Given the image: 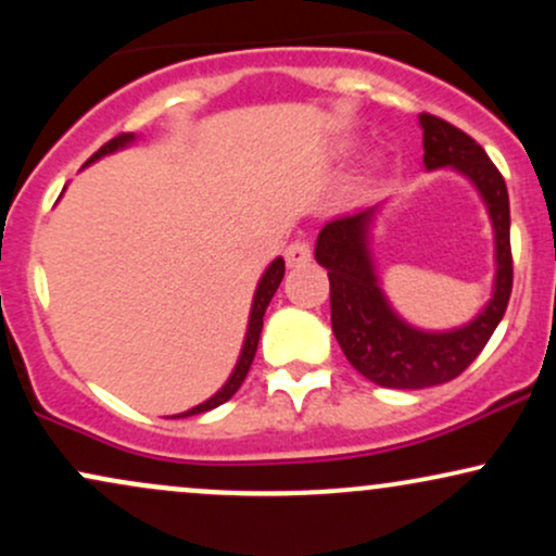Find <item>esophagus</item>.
<instances>
[{"label": "esophagus", "mask_w": 556, "mask_h": 556, "mask_svg": "<svg viewBox=\"0 0 556 556\" xmlns=\"http://www.w3.org/2000/svg\"><path fill=\"white\" fill-rule=\"evenodd\" d=\"M285 261L287 266H305L311 261V245L305 240H295L285 248Z\"/></svg>", "instance_id": "obj_1"}]
</instances>
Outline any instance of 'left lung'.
Masks as SVG:
<instances>
[{
    "label": "left lung",
    "instance_id": "left-lung-1",
    "mask_svg": "<svg viewBox=\"0 0 556 556\" xmlns=\"http://www.w3.org/2000/svg\"><path fill=\"white\" fill-rule=\"evenodd\" d=\"M426 169L452 167L468 177L486 203L494 227V290L481 314L446 331L413 327L392 308L379 285L371 229L381 206L340 216L318 232L316 261L329 274L331 331L344 358L374 384L389 389H426L452 381L478 358L500 327L513 292L509 251V195L486 151L455 125L420 114Z\"/></svg>",
    "mask_w": 556,
    "mask_h": 556
}]
</instances>
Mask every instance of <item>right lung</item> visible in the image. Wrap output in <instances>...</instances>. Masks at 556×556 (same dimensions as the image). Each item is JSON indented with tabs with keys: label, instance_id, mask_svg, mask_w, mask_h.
<instances>
[{
	"label": "right lung",
	"instance_id": "obj_1",
	"mask_svg": "<svg viewBox=\"0 0 556 556\" xmlns=\"http://www.w3.org/2000/svg\"><path fill=\"white\" fill-rule=\"evenodd\" d=\"M132 140H136V132H123V136L112 138L110 143L101 146V149L96 151L91 159H88L86 167H88V164H93L96 159H101V156H106V154H114V151L125 149V146H130ZM282 277H285V258L279 256V258L271 261L269 269H266L264 277L258 279L256 292H253V305H251V316H248V329H245V340H242L240 358H238V363H235L232 374H229V379L225 381V387H222L216 394H212V397H208L206 402H201V405L190 407V410H185V413H177V416H172V418H188V416H198V413L214 410V407H219L222 402H227L235 392H238L242 381H245L248 371H251L253 358H256L258 337H261V329H264V314H266V308H269L274 292H277V287H279V282H282Z\"/></svg>",
	"mask_w": 556,
	"mask_h": 556
}]
</instances>
